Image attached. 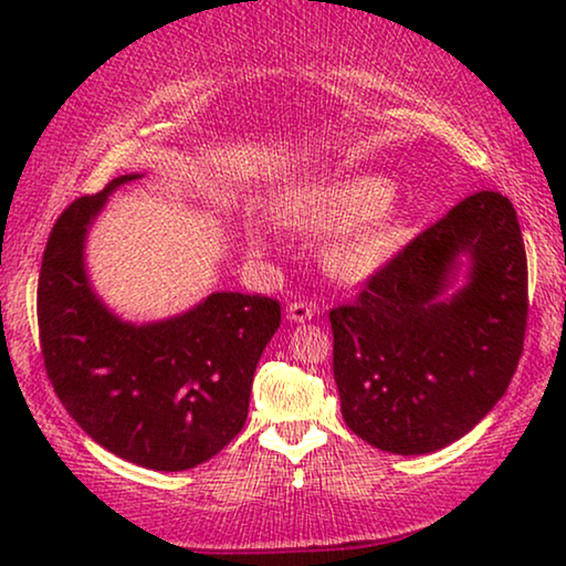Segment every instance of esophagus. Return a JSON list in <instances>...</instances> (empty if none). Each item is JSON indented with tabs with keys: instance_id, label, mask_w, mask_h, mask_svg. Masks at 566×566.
Returning <instances> with one entry per match:
<instances>
[{
	"instance_id": "obj_1",
	"label": "esophagus",
	"mask_w": 566,
	"mask_h": 566,
	"mask_svg": "<svg viewBox=\"0 0 566 566\" xmlns=\"http://www.w3.org/2000/svg\"><path fill=\"white\" fill-rule=\"evenodd\" d=\"M316 316V306L308 304V301H291L289 304V319L291 322H308Z\"/></svg>"
}]
</instances>
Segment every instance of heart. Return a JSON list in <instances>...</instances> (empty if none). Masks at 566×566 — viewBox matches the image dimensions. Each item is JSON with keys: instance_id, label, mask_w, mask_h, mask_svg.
<instances>
[{"instance_id": "heart-1", "label": "heart", "mask_w": 566, "mask_h": 566, "mask_svg": "<svg viewBox=\"0 0 566 566\" xmlns=\"http://www.w3.org/2000/svg\"><path fill=\"white\" fill-rule=\"evenodd\" d=\"M391 192V182L384 177L350 175L291 200L285 219L314 231L339 229L324 247V265L332 275L360 281L384 268L407 237L405 211ZM252 244L268 250L260 229H252Z\"/></svg>"}]
</instances>
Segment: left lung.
I'll return each instance as SVG.
<instances>
[{
    "label": "left lung",
    "instance_id": "1",
    "mask_svg": "<svg viewBox=\"0 0 566 566\" xmlns=\"http://www.w3.org/2000/svg\"><path fill=\"white\" fill-rule=\"evenodd\" d=\"M467 253L468 285L444 289ZM528 260L515 208L479 190L417 234L329 312L343 417L381 451L420 455L467 436L523 355Z\"/></svg>",
    "mask_w": 566,
    "mask_h": 566
}]
</instances>
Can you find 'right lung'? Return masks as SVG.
Listing matches in <instances>:
<instances>
[{"instance_id": "obj_1", "label": "right lung", "mask_w": 566, "mask_h": 566, "mask_svg": "<svg viewBox=\"0 0 566 566\" xmlns=\"http://www.w3.org/2000/svg\"><path fill=\"white\" fill-rule=\"evenodd\" d=\"M120 175L53 223L38 277L43 366L72 420L107 451L154 471L213 459L244 428L252 378L281 304L260 293H211L175 319L128 324L84 273V237Z\"/></svg>"}]
</instances>
